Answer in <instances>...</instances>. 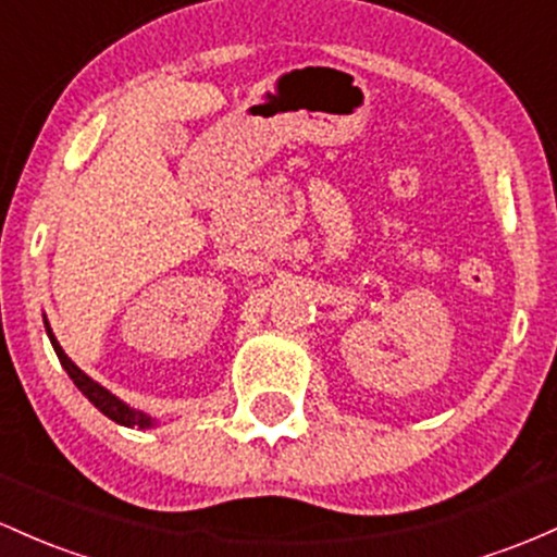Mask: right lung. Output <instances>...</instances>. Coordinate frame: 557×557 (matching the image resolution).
<instances>
[{
  "label": "right lung",
  "instance_id": "add662e5",
  "mask_svg": "<svg viewBox=\"0 0 557 557\" xmlns=\"http://www.w3.org/2000/svg\"><path fill=\"white\" fill-rule=\"evenodd\" d=\"M45 325H47V322H45ZM47 335H50L54 354H58L60 364H63L65 372H69L71 381L76 383V388L82 391V394L87 396V399L91 401V405H95L97 409H100L102 414H108L110 420H115V423H121V425H139V428H148V425H152V418H150V414H145V412H139V409H132L129 405H124V401L115 399V396L110 394L108 388H102L100 383L91 381V377L87 375V372L78 370L76 364H73L71 359H69V354H65L63 348H60L58 338H54V335H52L50 325H47Z\"/></svg>",
  "mask_w": 557,
  "mask_h": 557
}]
</instances>
